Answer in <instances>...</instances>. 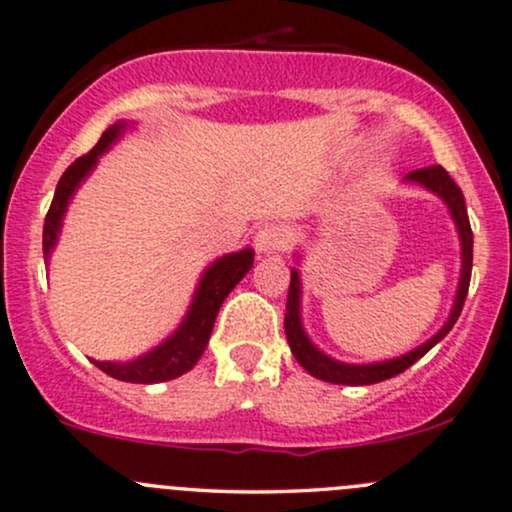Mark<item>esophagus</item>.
Returning <instances> with one entry per match:
<instances>
[{"label": "esophagus", "instance_id": "obj_1", "mask_svg": "<svg viewBox=\"0 0 512 512\" xmlns=\"http://www.w3.org/2000/svg\"><path fill=\"white\" fill-rule=\"evenodd\" d=\"M291 245V231L284 223H264L255 233V248L260 252H284Z\"/></svg>", "mask_w": 512, "mask_h": 512}]
</instances>
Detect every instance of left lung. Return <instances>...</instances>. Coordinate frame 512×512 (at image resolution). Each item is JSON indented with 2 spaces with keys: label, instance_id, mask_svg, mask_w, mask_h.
<instances>
[{
  "label": "left lung",
  "instance_id": "1",
  "mask_svg": "<svg viewBox=\"0 0 512 512\" xmlns=\"http://www.w3.org/2000/svg\"><path fill=\"white\" fill-rule=\"evenodd\" d=\"M409 180L421 182V185L433 190L436 195L445 199V204L450 207L452 219L457 223V231H460V240H462V276H460V289H457V298L455 305H452L450 320L445 322V327L440 330L436 337L428 339L426 344H421L419 349H414L411 354L395 358V361H385V363H370V366H349V363H339L332 361L330 356H325L322 351H317L310 339L305 337L303 327H301V315H298V293H301V284H298V272H291V286H289V298H286V317H284V330H286V339H289L291 354L296 356V361L308 370L313 378L325 380V383H334V385H373L380 383V380L395 378V375L404 373L409 366H414L421 356L428 354V351L436 346L440 339L445 337L452 330V325L457 322V317L462 313L464 298H467L469 291V279H472V245H474V236H472V226H469V216H467V207H464V195L462 190L457 187V182L450 178L448 170L443 166H428V168H419L411 170L407 175Z\"/></svg>",
  "mask_w": 512,
  "mask_h": 512
}]
</instances>
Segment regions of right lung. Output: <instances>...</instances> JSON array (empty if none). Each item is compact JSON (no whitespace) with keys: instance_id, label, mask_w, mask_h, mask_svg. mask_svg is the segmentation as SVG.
<instances>
[{"instance_id":"1","label":"right lung","mask_w":512,"mask_h":512,"mask_svg":"<svg viewBox=\"0 0 512 512\" xmlns=\"http://www.w3.org/2000/svg\"><path fill=\"white\" fill-rule=\"evenodd\" d=\"M122 125H113L103 132L101 142L93 146L91 151L84 156H79L76 161L62 173L60 182H57L55 197H52V204L48 209V216H45L43 226V255L48 257L52 245H55L57 233H60L62 214L67 209V202L72 199L76 185L86 178L88 170L96 166L98 156L108 149L110 142H115L117 134H120ZM252 262V250H240L233 252V255L221 257L219 262H214L204 272L202 284H199L195 303H192L190 313H187L185 322L168 342H163L158 349L149 351V354L137 358L132 363H105V361H93L103 373H108L110 378L122 380V383H163V380H173L178 375L187 373L199 356L207 349L211 330H214L216 315H219L221 303L226 301L228 293L233 291V286L243 279L245 274L250 272Z\"/></svg>"}]
</instances>
